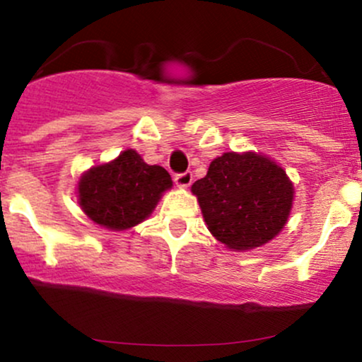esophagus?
I'll list each match as a JSON object with an SVG mask.
<instances>
[{
	"instance_id": "1",
	"label": "esophagus",
	"mask_w": 362,
	"mask_h": 362,
	"mask_svg": "<svg viewBox=\"0 0 362 362\" xmlns=\"http://www.w3.org/2000/svg\"><path fill=\"white\" fill-rule=\"evenodd\" d=\"M174 182H176L177 188H188V186L193 182V174L191 173H181L174 176Z\"/></svg>"
}]
</instances>
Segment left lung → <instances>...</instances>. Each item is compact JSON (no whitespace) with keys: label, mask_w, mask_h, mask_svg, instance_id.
<instances>
[{"label":"left lung","mask_w":362,"mask_h":362,"mask_svg":"<svg viewBox=\"0 0 362 362\" xmlns=\"http://www.w3.org/2000/svg\"><path fill=\"white\" fill-rule=\"evenodd\" d=\"M204 223L218 242L235 252L253 250L284 230L293 185L274 159L260 153H225L191 186Z\"/></svg>","instance_id":"1"}]
</instances>
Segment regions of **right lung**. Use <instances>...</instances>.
Listing matches in <instances>:
<instances>
[{
    "mask_svg": "<svg viewBox=\"0 0 362 362\" xmlns=\"http://www.w3.org/2000/svg\"><path fill=\"white\" fill-rule=\"evenodd\" d=\"M173 188L169 173L149 166L134 149L80 176L77 198L82 211L107 230L122 231L151 216L164 191Z\"/></svg>",
    "mask_w": 362,
    "mask_h": 362,
    "instance_id": "1",
    "label": "right lung"
}]
</instances>
